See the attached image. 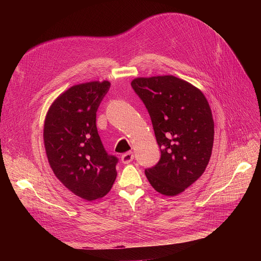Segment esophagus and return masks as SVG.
Here are the masks:
<instances>
[{
	"instance_id": "1",
	"label": "esophagus",
	"mask_w": 261,
	"mask_h": 261,
	"mask_svg": "<svg viewBox=\"0 0 261 261\" xmlns=\"http://www.w3.org/2000/svg\"><path fill=\"white\" fill-rule=\"evenodd\" d=\"M133 159H134V155H133L132 152H126V153H123V154L121 155V162H122L123 164H129V163H131V162L133 161Z\"/></svg>"
}]
</instances>
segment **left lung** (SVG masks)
<instances>
[{
	"label": "left lung",
	"instance_id": "1",
	"mask_svg": "<svg viewBox=\"0 0 261 261\" xmlns=\"http://www.w3.org/2000/svg\"><path fill=\"white\" fill-rule=\"evenodd\" d=\"M134 92L152 121L161 159L145 170L149 183L164 196H176L195 183L210 162L214 119L204 94L172 75L135 78Z\"/></svg>",
	"mask_w": 261,
	"mask_h": 261
}]
</instances>
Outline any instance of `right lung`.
Listing matches in <instances>:
<instances>
[{"instance_id":"add662e5","label":"right lung","mask_w":261,"mask_h":261,"mask_svg":"<svg viewBox=\"0 0 261 261\" xmlns=\"http://www.w3.org/2000/svg\"><path fill=\"white\" fill-rule=\"evenodd\" d=\"M109 81L71 87L55 100L44 121V147L58 180L76 196L93 201L106 196L116 179L118 159L108 154L96 127V112Z\"/></svg>"}]
</instances>
